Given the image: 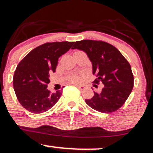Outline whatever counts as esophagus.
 <instances>
[{"instance_id":"esophagus-1","label":"esophagus","mask_w":153,"mask_h":153,"mask_svg":"<svg viewBox=\"0 0 153 153\" xmlns=\"http://www.w3.org/2000/svg\"><path fill=\"white\" fill-rule=\"evenodd\" d=\"M75 86H76L77 88H79V89H81V90L85 89V85H76Z\"/></svg>"}]
</instances>
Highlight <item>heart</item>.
<instances>
[{"instance_id":"1","label":"heart","mask_w":153,"mask_h":153,"mask_svg":"<svg viewBox=\"0 0 153 153\" xmlns=\"http://www.w3.org/2000/svg\"><path fill=\"white\" fill-rule=\"evenodd\" d=\"M80 77L79 76H77V75H73L70 77L69 78V81L71 82H74V83H76V82H78L80 81Z\"/></svg>"}]
</instances>
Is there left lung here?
Returning <instances> with one entry per match:
<instances>
[{
	"label": "left lung",
	"instance_id": "obj_1",
	"mask_svg": "<svg viewBox=\"0 0 153 153\" xmlns=\"http://www.w3.org/2000/svg\"><path fill=\"white\" fill-rule=\"evenodd\" d=\"M72 49L87 53L92 63L93 74L97 78L94 82H102L100 93L94 91L91 99L85 102L92 109L109 114L119 109L129 97L134 86L132 68L117 48L102 41L82 40L76 42Z\"/></svg>",
	"mask_w": 153,
	"mask_h": 153
}]
</instances>
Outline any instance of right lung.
Returning a JSON list of instances; mask_svg holds the SVG:
<instances>
[{"label": "right lung", "instance_id": "right-lung-1", "mask_svg": "<svg viewBox=\"0 0 153 153\" xmlns=\"http://www.w3.org/2000/svg\"><path fill=\"white\" fill-rule=\"evenodd\" d=\"M74 42L46 43L31 51L17 66L13 77L16 98L27 111L41 114L53 107L61 91L47 89L50 73L55 72L58 59L71 48Z\"/></svg>", "mask_w": 153, "mask_h": 153}]
</instances>
